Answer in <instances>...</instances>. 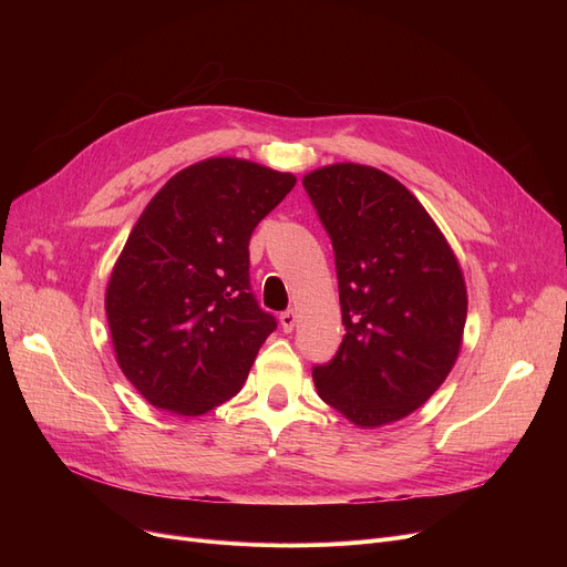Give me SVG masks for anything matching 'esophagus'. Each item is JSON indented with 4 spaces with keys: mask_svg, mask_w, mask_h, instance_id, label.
Wrapping results in <instances>:
<instances>
[{
    "mask_svg": "<svg viewBox=\"0 0 567 567\" xmlns=\"http://www.w3.org/2000/svg\"><path fill=\"white\" fill-rule=\"evenodd\" d=\"M280 326H282L285 333H291V331H293V326H296V315H293V310L280 312Z\"/></svg>",
    "mask_w": 567,
    "mask_h": 567,
    "instance_id": "esophagus-1",
    "label": "esophagus"
}]
</instances>
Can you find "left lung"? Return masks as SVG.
<instances>
[{"label": "left lung", "instance_id": "obj_1", "mask_svg": "<svg viewBox=\"0 0 567 567\" xmlns=\"http://www.w3.org/2000/svg\"><path fill=\"white\" fill-rule=\"evenodd\" d=\"M329 231L344 338L315 365L319 398L359 427L423 406L453 370L466 321L457 257L423 204L381 169L338 163L303 176Z\"/></svg>", "mask_w": 567, "mask_h": 567}]
</instances>
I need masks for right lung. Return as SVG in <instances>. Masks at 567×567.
<instances>
[{
    "label": "right lung",
    "instance_id": "1",
    "mask_svg": "<svg viewBox=\"0 0 567 567\" xmlns=\"http://www.w3.org/2000/svg\"><path fill=\"white\" fill-rule=\"evenodd\" d=\"M296 176L208 158L146 204L105 291L116 363L158 409L202 415L234 398L276 317L250 287L248 244Z\"/></svg>",
    "mask_w": 567,
    "mask_h": 567
}]
</instances>
